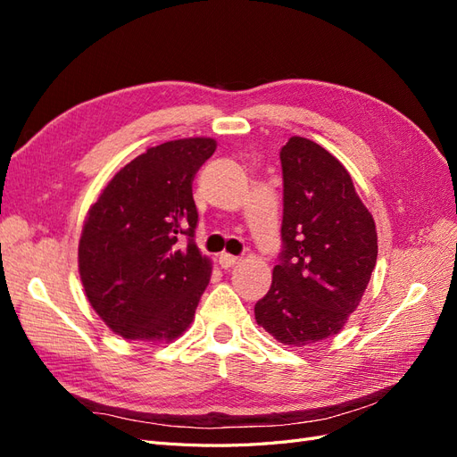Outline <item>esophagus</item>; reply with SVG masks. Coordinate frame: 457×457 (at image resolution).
I'll return each mask as SVG.
<instances>
[{
  "label": "esophagus",
  "mask_w": 457,
  "mask_h": 457,
  "mask_svg": "<svg viewBox=\"0 0 457 457\" xmlns=\"http://www.w3.org/2000/svg\"><path fill=\"white\" fill-rule=\"evenodd\" d=\"M240 257H234V255H228V253H220L219 255V265L223 267V269H232V267H237V265H240Z\"/></svg>",
  "instance_id": "obj_1"
}]
</instances>
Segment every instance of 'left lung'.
Wrapping results in <instances>:
<instances>
[{"instance_id": "left-lung-1", "label": "left lung", "mask_w": 457, "mask_h": 457, "mask_svg": "<svg viewBox=\"0 0 457 457\" xmlns=\"http://www.w3.org/2000/svg\"><path fill=\"white\" fill-rule=\"evenodd\" d=\"M280 262L255 320L284 345L339 334L378 259V232L349 171L326 148L292 137L282 150Z\"/></svg>"}]
</instances>
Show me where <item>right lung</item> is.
Instances as JSON below:
<instances>
[{"label":"right lung","instance_id":"1","mask_svg":"<svg viewBox=\"0 0 457 457\" xmlns=\"http://www.w3.org/2000/svg\"><path fill=\"white\" fill-rule=\"evenodd\" d=\"M217 143L207 137L148 148L106 185L78 247L95 312L123 339L171 341L190 326L212 262L195 242L192 181ZM187 237V245L178 238Z\"/></svg>","mask_w":457,"mask_h":457}]
</instances>
